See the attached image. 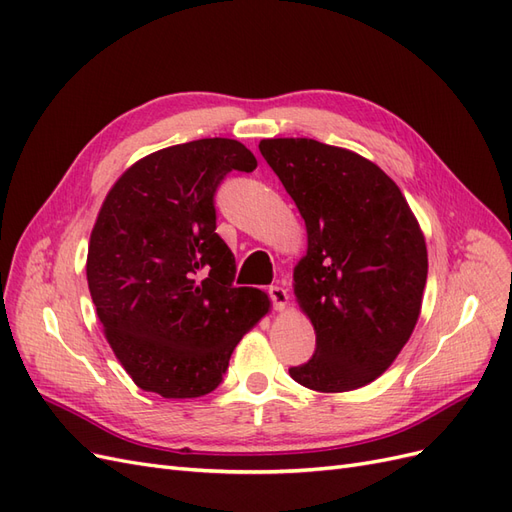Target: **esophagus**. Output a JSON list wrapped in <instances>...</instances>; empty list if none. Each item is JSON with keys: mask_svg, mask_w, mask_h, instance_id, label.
Here are the masks:
<instances>
[{"mask_svg": "<svg viewBox=\"0 0 512 512\" xmlns=\"http://www.w3.org/2000/svg\"><path fill=\"white\" fill-rule=\"evenodd\" d=\"M269 297H271L273 307L277 309V312H284L286 305H288V299H290L286 288H282V286H271V288H269Z\"/></svg>", "mask_w": 512, "mask_h": 512, "instance_id": "34e87169", "label": "esophagus"}]
</instances>
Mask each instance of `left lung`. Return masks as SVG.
Returning a JSON list of instances; mask_svg holds the SVG:
<instances>
[{
    "label": "left lung",
    "instance_id": "obj_1",
    "mask_svg": "<svg viewBox=\"0 0 512 512\" xmlns=\"http://www.w3.org/2000/svg\"><path fill=\"white\" fill-rule=\"evenodd\" d=\"M262 158L307 228L294 297L316 352L292 380L344 393L382 376L410 339L427 284V245L406 196L380 166L314 138H265Z\"/></svg>",
    "mask_w": 512,
    "mask_h": 512
}]
</instances>
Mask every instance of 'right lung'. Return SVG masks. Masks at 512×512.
Here are the masks:
<instances>
[{
	"label": "right lung",
	"mask_w": 512,
	"mask_h": 512,
	"mask_svg": "<svg viewBox=\"0 0 512 512\" xmlns=\"http://www.w3.org/2000/svg\"><path fill=\"white\" fill-rule=\"evenodd\" d=\"M254 168L239 141L200 138L134 162L104 198L87 284L106 342L143 391H215L232 350L271 309L267 292L232 284L235 256L215 232L218 185Z\"/></svg>",
	"instance_id": "right-lung-1"
}]
</instances>
